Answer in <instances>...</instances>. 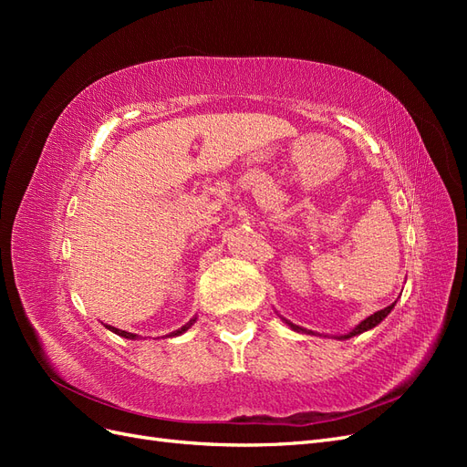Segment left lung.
Wrapping results in <instances>:
<instances>
[{
    "instance_id": "8db88e82",
    "label": "left lung",
    "mask_w": 467,
    "mask_h": 467,
    "mask_svg": "<svg viewBox=\"0 0 467 467\" xmlns=\"http://www.w3.org/2000/svg\"><path fill=\"white\" fill-rule=\"evenodd\" d=\"M393 306H395V302L391 304V306H388V307H384V309H379V312H376V314H372V316H368V317H366L364 321H360L358 325H357V327L355 329H352V331H348L347 335H337L335 338H338V341H345V338H350V337H357V335H360V333H364V331H370V329H374L376 327V325H379L381 321H384L389 314H391V309H393ZM280 319L282 321H285L286 325H288V327L292 329V331H298V333H312V335H316L314 331H309V329H304V327H300V325H294L292 321H288L286 317H282L280 316ZM325 337H327V335H325Z\"/></svg>"
}]
</instances>
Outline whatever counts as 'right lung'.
Wrapping results in <instances>:
<instances>
[{"mask_svg":"<svg viewBox=\"0 0 467 467\" xmlns=\"http://www.w3.org/2000/svg\"><path fill=\"white\" fill-rule=\"evenodd\" d=\"M194 321H196V317H192L189 323H185V325H182V327L181 329H177V331H173V333H169L167 337H179V335H182V333H185V331H189L191 327H192V325H194ZM105 327L109 329V331H112V333H117L119 337H124V338H130V341H136V333H129V331H122V329H117V327H112V325H105Z\"/></svg>","mask_w":467,"mask_h":467,"instance_id":"right-lung-1","label":"right lung"}]
</instances>
